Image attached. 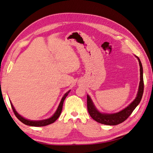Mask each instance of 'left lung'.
<instances>
[{
	"mask_svg": "<svg viewBox=\"0 0 153 153\" xmlns=\"http://www.w3.org/2000/svg\"><path fill=\"white\" fill-rule=\"evenodd\" d=\"M137 58L140 66V82H139V90L137 97H135V100L133 101L130 105L123 109L121 111L117 113L114 114H105L100 112L96 108V107L94 105L91 99L87 95V110L91 117L96 122L102 123L105 125L109 126H116L119 123H121L128 118L131 114V113L134 111V109L137 107V106L140 102L142 99L143 94L144 90V83H143V66L141 62V60Z\"/></svg>",
	"mask_w": 153,
	"mask_h": 153,
	"instance_id": "8db88e82",
	"label": "left lung"
}]
</instances>
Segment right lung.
Instances as JSON below:
<instances>
[{
	"mask_svg": "<svg viewBox=\"0 0 153 153\" xmlns=\"http://www.w3.org/2000/svg\"><path fill=\"white\" fill-rule=\"evenodd\" d=\"M70 92V90L68 91L67 93H65V95L63 96L62 99L61 101L59 104V106H58V108L56 110V111L55 112V113L53 114V116L51 117L50 118H48L46 120H38V121H33V120H29L25 119L24 118H23L22 116H20L19 114L16 111V110L14 108V107L13 106L12 104L10 102V105L12 106V108L13 110V112H14L15 116L17 117V118L21 121L22 123H24V124L27 125V126H35V127H41V126H45L47 125H49L51 123H54L56 120L58 118V117L60 116L62 110V106H63V103L65 99L66 98V97L68 96V93Z\"/></svg>",
	"mask_w": 153,
	"mask_h": 153,
	"instance_id": "obj_1",
	"label": "right lung"
}]
</instances>
